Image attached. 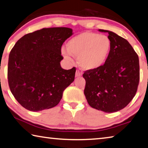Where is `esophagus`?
I'll return each mask as SVG.
<instances>
[{
	"label": "esophagus",
	"mask_w": 148,
	"mask_h": 148,
	"mask_svg": "<svg viewBox=\"0 0 148 148\" xmlns=\"http://www.w3.org/2000/svg\"><path fill=\"white\" fill-rule=\"evenodd\" d=\"M82 72H80L79 71H78V70H77L76 72V74H75V76H76V77H80V76H82Z\"/></svg>",
	"instance_id": "obj_1"
}]
</instances>
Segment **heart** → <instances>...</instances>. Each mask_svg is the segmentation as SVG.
Segmentation results:
<instances>
[{
	"label": "heart",
	"instance_id": "b5f03b06",
	"mask_svg": "<svg viewBox=\"0 0 148 148\" xmlns=\"http://www.w3.org/2000/svg\"><path fill=\"white\" fill-rule=\"evenodd\" d=\"M66 50L62 53L66 60L72 61V56H77L78 65L85 71H96L103 66L111 50V41L104 34L83 32L70 39Z\"/></svg>",
	"mask_w": 148,
	"mask_h": 148
}]
</instances>
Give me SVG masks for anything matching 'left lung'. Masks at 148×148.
<instances>
[{
    "mask_svg": "<svg viewBox=\"0 0 148 148\" xmlns=\"http://www.w3.org/2000/svg\"><path fill=\"white\" fill-rule=\"evenodd\" d=\"M98 31L109 34L111 50L103 66L83 74L84 95L92 108L114 112L127 106L136 95L140 79L138 56L124 38L109 30Z\"/></svg>",
    "mask_w": 148,
    "mask_h": 148,
    "instance_id": "1",
    "label": "left lung"
}]
</instances>
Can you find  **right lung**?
<instances>
[{"label": "right lung", "mask_w": 148, "mask_h": 148, "mask_svg": "<svg viewBox=\"0 0 148 148\" xmlns=\"http://www.w3.org/2000/svg\"><path fill=\"white\" fill-rule=\"evenodd\" d=\"M72 29L42 28L25 35L11 50L8 79L11 92L21 106L37 112L55 107L74 82L76 68L65 70L61 48Z\"/></svg>", "instance_id": "obj_1"}]
</instances>
